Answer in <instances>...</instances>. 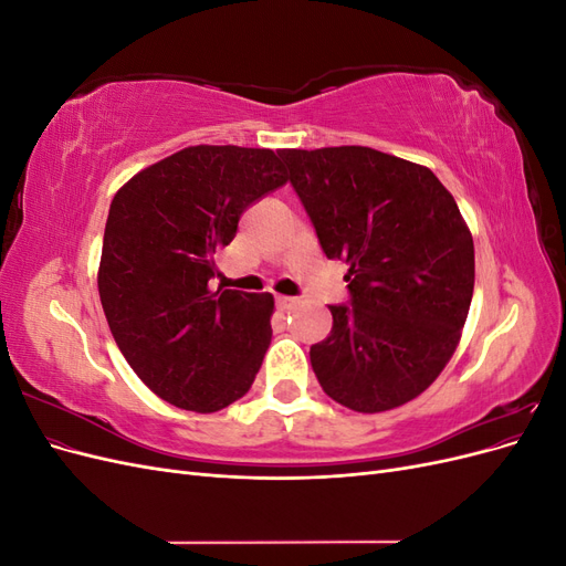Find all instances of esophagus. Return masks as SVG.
<instances>
[{
    "instance_id": "34e87169",
    "label": "esophagus",
    "mask_w": 566,
    "mask_h": 566,
    "mask_svg": "<svg viewBox=\"0 0 566 566\" xmlns=\"http://www.w3.org/2000/svg\"><path fill=\"white\" fill-rule=\"evenodd\" d=\"M297 302H300L297 297H287V295H279V297H276V306H279V310H293V306H295Z\"/></svg>"
}]
</instances>
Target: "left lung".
<instances>
[{"instance_id": "8db88e82", "label": "left lung", "mask_w": 566, "mask_h": 566, "mask_svg": "<svg viewBox=\"0 0 566 566\" xmlns=\"http://www.w3.org/2000/svg\"><path fill=\"white\" fill-rule=\"evenodd\" d=\"M328 260L349 271L348 304L310 349L316 378L356 413L399 408L458 347L474 290V243L432 169L368 146L283 148Z\"/></svg>"}]
</instances>
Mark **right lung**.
I'll return each mask as SVG.
<instances>
[{
	"label": "right lung",
	"instance_id": "right-lung-1",
	"mask_svg": "<svg viewBox=\"0 0 566 566\" xmlns=\"http://www.w3.org/2000/svg\"><path fill=\"white\" fill-rule=\"evenodd\" d=\"M287 181L269 148L188 146L111 202L98 295L119 352L167 403L214 413L248 394L271 342V293L212 290L248 205Z\"/></svg>",
	"mask_w": 566,
	"mask_h": 566
}]
</instances>
